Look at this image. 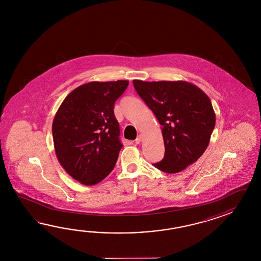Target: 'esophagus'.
I'll use <instances>...</instances> for the list:
<instances>
[{
	"mask_svg": "<svg viewBox=\"0 0 261 261\" xmlns=\"http://www.w3.org/2000/svg\"><path fill=\"white\" fill-rule=\"evenodd\" d=\"M142 140H143V135H142V134H139L138 136H137V138L135 140V143H136V144H140V143L142 142Z\"/></svg>",
	"mask_w": 261,
	"mask_h": 261,
	"instance_id": "1",
	"label": "esophagus"
}]
</instances>
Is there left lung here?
<instances>
[{"instance_id": "1", "label": "left lung", "mask_w": 261, "mask_h": 261, "mask_svg": "<svg viewBox=\"0 0 261 261\" xmlns=\"http://www.w3.org/2000/svg\"><path fill=\"white\" fill-rule=\"evenodd\" d=\"M133 83L161 125L165 155L153 165L162 172L175 173L198 161L216 125L209 97L187 81L133 80Z\"/></svg>"}]
</instances>
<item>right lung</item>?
Here are the masks:
<instances>
[{"label": "right lung", "mask_w": 261, "mask_h": 261, "mask_svg": "<svg viewBox=\"0 0 261 261\" xmlns=\"http://www.w3.org/2000/svg\"><path fill=\"white\" fill-rule=\"evenodd\" d=\"M128 85V80L84 84L67 96L56 113V155L79 183H100L116 165L122 144L114 105Z\"/></svg>", "instance_id": "1"}]
</instances>
